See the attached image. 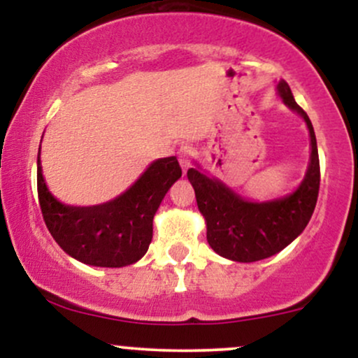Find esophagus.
<instances>
[{
	"label": "esophagus",
	"instance_id": "1",
	"mask_svg": "<svg viewBox=\"0 0 358 358\" xmlns=\"http://www.w3.org/2000/svg\"><path fill=\"white\" fill-rule=\"evenodd\" d=\"M192 156L193 151L190 146H182L178 151V159H180V165H182L183 171H187L188 168L192 166Z\"/></svg>",
	"mask_w": 358,
	"mask_h": 358
}]
</instances>
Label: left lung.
Listing matches in <instances>:
<instances>
[{"instance_id": "1", "label": "left lung", "mask_w": 358, "mask_h": 358, "mask_svg": "<svg viewBox=\"0 0 358 358\" xmlns=\"http://www.w3.org/2000/svg\"><path fill=\"white\" fill-rule=\"evenodd\" d=\"M278 92L287 108L305 119L310 129V165L296 192L271 202H249L199 168L187 171L199 210L207 222L208 244L219 256L231 261L254 262L278 254L305 231L318 200L320 159L313 124L285 80L278 84Z\"/></svg>"}]
</instances>
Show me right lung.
I'll list each match as a JSON object with an SVG mask.
<instances>
[{
  "mask_svg": "<svg viewBox=\"0 0 358 358\" xmlns=\"http://www.w3.org/2000/svg\"><path fill=\"white\" fill-rule=\"evenodd\" d=\"M180 176L176 156L159 158L110 202L73 207L48 192L40 156L36 159L38 202L47 229L69 256L97 268H122L145 256L153 239L155 213Z\"/></svg>",
  "mask_w": 358,
  "mask_h": 358,
  "instance_id": "right-lung-1",
  "label": "right lung"
}]
</instances>
